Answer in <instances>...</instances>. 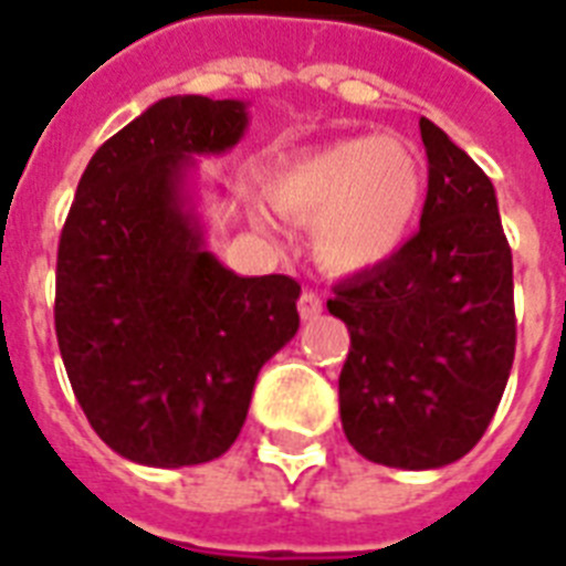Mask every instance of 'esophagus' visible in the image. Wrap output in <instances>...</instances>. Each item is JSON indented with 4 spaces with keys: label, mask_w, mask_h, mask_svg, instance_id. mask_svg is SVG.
I'll return each mask as SVG.
<instances>
[{
    "label": "esophagus",
    "mask_w": 566,
    "mask_h": 566,
    "mask_svg": "<svg viewBox=\"0 0 566 566\" xmlns=\"http://www.w3.org/2000/svg\"><path fill=\"white\" fill-rule=\"evenodd\" d=\"M322 297L315 295L313 289H304L301 292V297H297V313H301V318L304 322H310V318H315V315L322 313Z\"/></svg>",
    "instance_id": "34e87169"
}]
</instances>
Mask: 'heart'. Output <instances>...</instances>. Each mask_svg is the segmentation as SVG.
<instances>
[{
  "instance_id": "obj_1",
  "label": "heart",
  "mask_w": 566,
  "mask_h": 566,
  "mask_svg": "<svg viewBox=\"0 0 566 566\" xmlns=\"http://www.w3.org/2000/svg\"><path fill=\"white\" fill-rule=\"evenodd\" d=\"M271 206L313 223L315 256L333 271L389 260L422 212L424 170L398 138H345L283 161L265 182Z\"/></svg>"
}]
</instances>
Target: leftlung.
<instances>
[{"instance_id": "1", "label": "left lung", "mask_w": 566, "mask_h": 566, "mask_svg": "<svg viewBox=\"0 0 566 566\" xmlns=\"http://www.w3.org/2000/svg\"><path fill=\"white\" fill-rule=\"evenodd\" d=\"M419 129V233L327 301L352 333L339 375L345 437L366 461L398 470L454 463L484 437L516 348L514 262L493 182L428 117Z\"/></svg>"}]
</instances>
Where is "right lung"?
Here are the masks:
<instances>
[{
  "label": "right lung",
  "instance_id": "add662e5",
  "mask_svg": "<svg viewBox=\"0 0 566 566\" xmlns=\"http://www.w3.org/2000/svg\"><path fill=\"white\" fill-rule=\"evenodd\" d=\"M242 99L168 96L94 153L61 230L55 336L99 440L144 467L221 458L256 375L297 333L301 283L239 277L188 209L195 156L227 153Z\"/></svg>",
  "mask_w": 566,
  "mask_h": 566
}]
</instances>
